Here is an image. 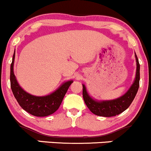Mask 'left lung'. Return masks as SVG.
<instances>
[{"label":"left lung","mask_w":151,"mask_h":151,"mask_svg":"<svg viewBox=\"0 0 151 151\" xmlns=\"http://www.w3.org/2000/svg\"><path fill=\"white\" fill-rule=\"evenodd\" d=\"M137 62L136 77L133 84L127 92L119 98L108 101H97L93 99L87 92L85 85H83V96L85 104L95 115L103 117H112L119 115L126 110L133 101L139 86V63L135 53Z\"/></svg>","instance_id":"8db88e82"}]
</instances>
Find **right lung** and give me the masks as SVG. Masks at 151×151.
<instances>
[{
    "instance_id": "obj_1",
    "label": "right lung",
    "mask_w": 151,
    "mask_h": 151,
    "mask_svg": "<svg viewBox=\"0 0 151 151\" xmlns=\"http://www.w3.org/2000/svg\"><path fill=\"white\" fill-rule=\"evenodd\" d=\"M15 51L13 55L10 71L11 88L14 96L21 107L28 113L36 117H45L54 113L61 104L65 94L73 83L69 80L63 83L55 92L45 96H36L24 91L17 81L14 74V62Z\"/></svg>"
}]
</instances>
